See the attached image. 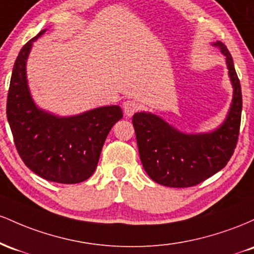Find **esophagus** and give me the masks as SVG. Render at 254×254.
I'll use <instances>...</instances> for the list:
<instances>
[{"mask_svg":"<svg viewBox=\"0 0 254 254\" xmlns=\"http://www.w3.org/2000/svg\"><path fill=\"white\" fill-rule=\"evenodd\" d=\"M139 109L138 103H136L135 100H127L123 103V110L127 117H131L137 110Z\"/></svg>","mask_w":254,"mask_h":254,"instance_id":"1","label":"esophagus"}]
</instances>
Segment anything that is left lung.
Here are the masks:
<instances>
[{
  "label": "left lung",
  "mask_w": 254,
  "mask_h": 254,
  "mask_svg": "<svg viewBox=\"0 0 254 254\" xmlns=\"http://www.w3.org/2000/svg\"><path fill=\"white\" fill-rule=\"evenodd\" d=\"M226 57L233 97L224 121L205 132H184L151 112L132 117L137 147L144 171L154 182L189 188L221 171L234 153L240 129L243 97L233 58L223 43L211 44Z\"/></svg>",
  "instance_id": "1"
}]
</instances>
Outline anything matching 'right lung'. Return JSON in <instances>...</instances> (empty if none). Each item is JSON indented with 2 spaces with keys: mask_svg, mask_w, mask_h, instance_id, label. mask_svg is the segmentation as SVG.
Masks as SVG:
<instances>
[{
  "mask_svg": "<svg viewBox=\"0 0 254 254\" xmlns=\"http://www.w3.org/2000/svg\"><path fill=\"white\" fill-rule=\"evenodd\" d=\"M43 30L20 51L7 99V118L19 155L34 173L49 182L76 184L97 168L101 149L112 127L123 118L118 105L58 116L40 109L31 94L27 60Z\"/></svg>",
  "mask_w": 254,
  "mask_h": 254,
  "instance_id": "obj_1",
  "label": "right lung"
}]
</instances>
